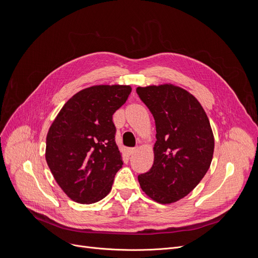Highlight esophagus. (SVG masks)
I'll return each mask as SVG.
<instances>
[{
    "instance_id": "34e87169",
    "label": "esophagus",
    "mask_w": 258,
    "mask_h": 258,
    "mask_svg": "<svg viewBox=\"0 0 258 258\" xmlns=\"http://www.w3.org/2000/svg\"><path fill=\"white\" fill-rule=\"evenodd\" d=\"M137 152H138V148H129V150H128V155L132 156V155H135Z\"/></svg>"
}]
</instances>
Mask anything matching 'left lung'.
I'll list each match as a JSON object with an SVG mask.
<instances>
[{
	"label": "left lung",
	"instance_id": "8db88e82",
	"mask_svg": "<svg viewBox=\"0 0 258 258\" xmlns=\"http://www.w3.org/2000/svg\"><path fill=\"white\" fill-rule=\"evenodd\" d=\"M137 93L154 116V163L138 176L148 197L169 205L187 196L210 168L214 136L199 101L172 84L138 87Z\"/></svg>",
	"mask_w": 258,
	"mask_h": 258
}]
</instances>
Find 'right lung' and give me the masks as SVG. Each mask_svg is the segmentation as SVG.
<instances>
[{
    "label": "right lung",
    "mask_w": 258,
    "mask_h": 258,
    "mask_svg": "<svg viewBox=\"0 0 258 258\" xmlns=\"http://www.w3.org/2000/svg\"><path fill=\"white\" fill-rule=\"evenodd\" d=\"M131 92L127 85L85 88L62 106L46 137L45 158L67 196L95 204L111 191L122 167L113 114Z\"/></svg>",
    "instance_id": "obj_1"
}]
</instances>
